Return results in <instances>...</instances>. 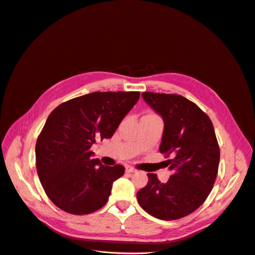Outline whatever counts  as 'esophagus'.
Segmentation results:
<instances>
[{"instance_id":"34e87169","label":"esophagus","mask_w":255,"mask_h":255,"mask_svg":"<svg viewBox=\"0 0 255 255\" xmlns=\"http://www.w3.org/2000/svg\"><path fill=\"white\" fill-rule=\"evenodd\" d=\"M126 171H127L128 173H136V172H137V170H136V169L132 168V167H130V166H127Z\"/></svg>"}]
</instances>
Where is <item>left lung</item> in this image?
Returning <instances> with one entry per match:
<instances>
[{
	"mask_svg": "<svg viewBox=\"0 0 255 255\" xmlns=\"http://www.w3.org/2000/svg\"><path fill=\"white\" fill-rule=\"evenodd\" d=\"M144 101L164 124L160 153L172 159L167 183L148 173V183L137 192L139 205L161 220L189 215L206 201L217 176L220 150L211 119L196 104L179 95L146 92Z\"/></svg>",
	"mask_w": 255,
	"mask_h": 255,
	"instance_id": "1",
	"label": "left lung"
}]
</instances>
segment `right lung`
Here are the masks:
<instances>
[{
  "mask_svg": "<svg viewBox=\"0 0 255 255\" xmlns=\"http://www.w3.org/2000/svg\"><path fill=\"white\" fill-rule=\"evenodd\" d=\"M139 92L92 93L67 101L48 116L36 143V166L50 201L74 215L93 213L108 202L125 167L93 158L97 139H110L136 105Z\"/></svg>",
  "mask_w": 255,
  "mask_h": 255,
  "instance_id": "right-lung-1",
  "label": "right lung"
}]
</instances>
